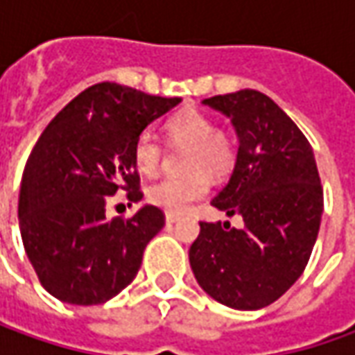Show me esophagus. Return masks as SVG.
Returning <instances> with one entry per match:
<instances>
[{
    "label": "esophagus",
    "instance_id": "1",
    "mask_svg": "<svg viewBox=\"0 0 355 355\" xmlns=\"http://www.w3.org/2000/svg\"><path fill=\"white\" fill-rule=\"evenodd\" d=\"M175 221H180V215H175V213H166V223H175Z\"/></svg>",
    "mask_w": 355,
    "mask_h": 355
}]
</instances>
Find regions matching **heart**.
Listing matches in <instances>:
<instances>
[{
    "label": "heart",
    "instance_id": "b5f03b06",
    "mask_svg": "<svg viewBox=\"0 0 355 355\" xmlns=\"http://www.w3.org/2000/svg\"><path fill=\"white\" fill-rule=\"evenodd\" d=\"M168 138L173 146H187L184 170L180 178H166L148 189V201L168 213H184L193 201L209 191V176L219 178L235 164V144L225 130L215 128V122L198 108H184L166 122ZM134 164L144 175H156L162 166V144L144 130L132 148Z\"/></svg>",
    "mask_w": 355,
    "mask_h": 355
}]
</instances>
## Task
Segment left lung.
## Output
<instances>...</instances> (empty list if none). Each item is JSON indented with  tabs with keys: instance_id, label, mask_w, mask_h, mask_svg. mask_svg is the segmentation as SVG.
<instances>
[{
	"instance_id": "8db88e82",
	"label": "left lung",
	"mask_w": 355,
	"mask_h": 355,
	"mask_svg": "<svg viewBox=\"0 0 355 355\" xmlns=\"http://www.w3.org/2000/svg\"><path fill=\"white\" fill-rule=\"evenodd\" d=\"M231 118L239 150L229 184L211 205L243 227L201 221L189 249L199 286L217 302L259 310L304 272L320 229L324 193L312 146L275 101L245 89L205 98Z\"/></svg>"
}]
</instances>
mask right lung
<instances>
[{"label":"right lung","instance_id":"1","mask_svg":"<svg viewBox=\"0 0 355 355\" xmlns=\"http://www.w3.org/2000/svg\"><path fill=\"white\" fill-rule=\"evenodd\" d=\"M180 103L98 83L67 104L37 140L17 215L25 252L55 298L103 304L138 275L144 249L166 217L156 205H144L130 219H108L106 203L118 189L128 191L130 201L142 199L134 142Z\"/></svg>","mask_w":355,"mask_h":355}]
</instances>
